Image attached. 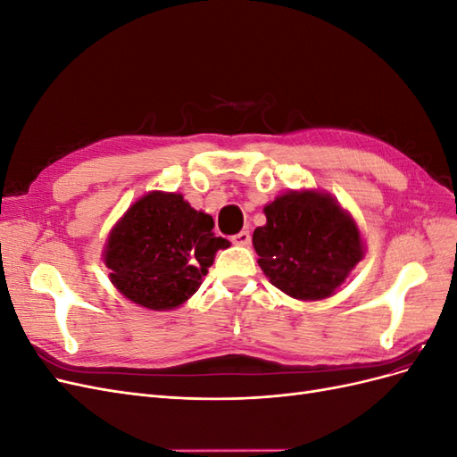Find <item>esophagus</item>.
Wrapping results in <instances>:
<instances>
[{
	"label": "esophagus",
	"mask_w": 457,
	"mask_h": 457,
	"mask_svg": "<svg viewBox=\"0 0 457 457\" xmlns=\"http://www.w3.org/2000/svg\"><path fill=\"white\" fill-rule=\"evenodd\" d=\"M230 240H232V244H237V245H250L252 234H250V230H242L238 234H234Z\"/></svg>",
	"instance_id": "esophagus-1"
}]
</instances>
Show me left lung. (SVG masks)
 <instances>
[{
  "mask_svg": "<svg viewBox=\"0 0 457 457\" xmlns=\"http://www.w3.org/2000/svg\"><path fill=\"white\" fill-rule=\"evenodd\" d=\"M253 230L257 262L272 286L301 301L336 294L364 257L354 219L320 190H289L265 205Z\"/></svg>",
  "mask_w": 457,
  "mask_h": 457,
  "instance_id": "left-lung-1",
  "label": "left lung"
}]
</instances>
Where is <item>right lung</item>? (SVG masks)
I'll use <instances>...</instances> for the list:
<instances>
[{
    "label": "right lung",
    "mask_w": 457,
    "mask_h": 457,
    "mask_svg": "<svg viewBox=\"0 0 457 457\" xmlns=\"http://www.w3.org/2000/svg\"><path fill=\"white\" fill-rule=\"evenodd\" d=\"M213 219L177 192H148L110 230L104 262L118 292L150 311H171L195 295L215 253L228 247Z\"/></svg>",
    "instance_id": "1"
}]
</instances>
